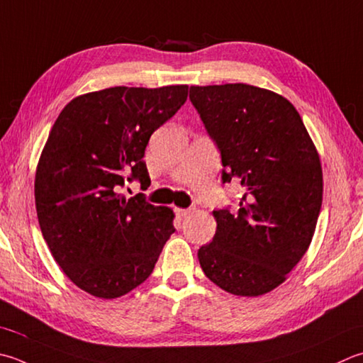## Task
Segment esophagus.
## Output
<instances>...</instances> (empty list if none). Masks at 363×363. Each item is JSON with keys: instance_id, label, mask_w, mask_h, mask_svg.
<instances>
[{"instance_id": "1", "label": "esophagus", "mask_w": 363, "mask_h": 363, "mask_svg": "<svg viewBox=\"0 0 363 363\" xmlns=\"http://www.w3.org/2000/svg\"><path fill=\"white\" fill-rule=\"evenodd\" d=\"M174 212H176V216L177 217H187L189 214H190V209H182V208H176L174 209Z\"/></svg>"}]
</instances>
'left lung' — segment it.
Segmentation results:
<instances>
[{
  "instance_id": "1",
  "label": "left lung",
  "mask_w": 363,
  "mask_h": 363,
  "mask_svg": "<svg viewBox=\"0 0 363 363\" xmlns=\"http://www.w3.org/2000/svg\"><path fill=\"white\" fill-rule=\"evenodd\" d=\"M190 101L222 154V181L244 190L238 214L214 211L216 236L198 250L206 277L234 296L275 289L313 239L323 168L288 99L245 83L190 86Z\"/></svg>"
}]
</instances>
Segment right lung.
<instances>
[{
  "instance_id": "add662e5",
  "label": "right lung",
  "mask_w": 363,
  "mask_h": 363,
  "mask_svg": "<svg viewBox=\"0 0 363 363\" xmlns=\"http://www.w3.org/2000/svg\"><path fill=\"white\" fill-rule=\"evenodd\" d=\"M187 92V84L88 92L50 130L34 179L42 236L67 279L99 299L141 285L174 233L173 209L119 191L125 177L149 182L147 141Z\"/></svg>"
}]
</instances>
